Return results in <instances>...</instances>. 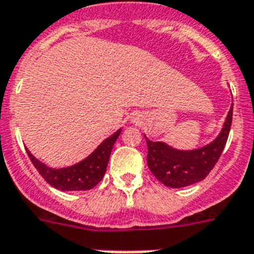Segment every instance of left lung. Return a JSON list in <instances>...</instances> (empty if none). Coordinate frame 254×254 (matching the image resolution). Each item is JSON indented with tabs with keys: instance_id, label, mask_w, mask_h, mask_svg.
I'll return each mask as SVG.
<instances>
[{
	"instance_id": "1",
	"label": "left lung",
	"mask_w": 254,
	"mask_h": 254,
	"mask_svg": "<svg viewBox=\"0 0 254 254\" xmlns=\"http://www.w3.org/2000/svg\"><path fill=\"white\" fill-rule=\"evenodd\" d=\"M233 121V105L220 135L211 144L194 151H178L162 142L147 140V164L156 179L170 188H182L203 180L225 148Z\"/></svg>"
}]
</instances>
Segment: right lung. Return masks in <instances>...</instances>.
Segmentation results:
<instances>
[{"instance_id": "obj_1", "label": "right lung", "mask_w": 254, "mask_h": 254, "mask_svg": "<svg viewBox=\"0 0 254 254\" xmlns=\"http://www.w3.org/2000/svg\"><path fill=\"white\" fill-rule=\"evenodd\" d=\"M120 133L121 129L112 134L105 142L101 143L98 148L90 154L89 157L74 166L65 167V169H51L37 160L28 149H26V153L42 178L54 188L64 191L89 190L96 187L105 176L112 147Z\"/></svg>"}]
</instances>
